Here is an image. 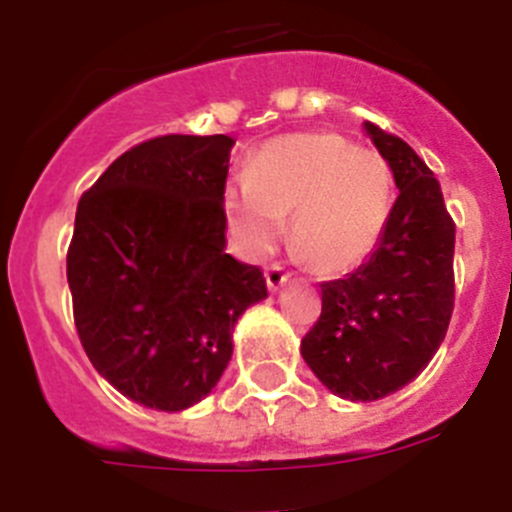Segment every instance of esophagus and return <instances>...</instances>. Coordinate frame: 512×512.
<instances>
[{"label": "esophagus", "mask_w": 512, "mask_h": 512, "mask_svg": "<svg viewBox=\"0 0 512 512\" xmlns=\"http://www.w3.org/2000/svg\"><path fill=\"white\" fill-rule=\"evenodd\" d=\"M287 282H289V274L282 269V266H269V269H266V287H269L271 295L279 292Z\"/></svg>", "instance_id": "esophagus-1"}]
</instances>
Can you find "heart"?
<instances>
[{"instance_id":"1","label":"heart","mask_w":512,"mask_h":512,"mask_svg":"<svg viewBox=\"0 0 512 512\" xmlns=\"http://www.w3.org/2000/svg\"><path fill=\"white\" fill-rule=\"evenodd\" d=\"M390 205L387 164L330 133L269 140L251 158L246 182L223 194L225 228L241 259H266L292 217L289 251L320 274L359 266L377 246Z\"/></svg>"}]
</instances>
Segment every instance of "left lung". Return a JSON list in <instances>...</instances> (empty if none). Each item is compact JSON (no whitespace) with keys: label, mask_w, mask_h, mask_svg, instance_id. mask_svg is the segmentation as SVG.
<instances>
[{"label":"left lung","mask_w":512,"mask_h":512,"mask_svg":"<svg viewBox=\"0 0 512 512\" xmlns=\"http://www.w3.org/2000/svg\"><path fill=\"white\" fill-rule=\"evenodd\" d=\"M400 197L369 261L320 284L323 312L300 354L333 395L374 402L402 390L436 356L454 310L456 228L441 184L418 153L364 122Z\"/></svg>","instance_id":"obj_1"}]
</instances>
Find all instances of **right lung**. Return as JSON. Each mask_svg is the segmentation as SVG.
Instances as JSON below:
<instances>
[{
	"label": "right lung",
	"instance_id": "obj_1",
	"mask_svg": "<svg viewBox=\"0 0 512 512\" xmlns=\"http://www.w3.org/2000/svg\"><path fill=\"white\" fill-rule=\"evenodd\" d=\"M230 135H164L107 166L76 207L66 259L81 346L120 395L182 413L233 356L238 318L266 300L225 253Z\"/></svg>",
	"mask_w": 512,
	"mask_h": 512
}]
</instances>
